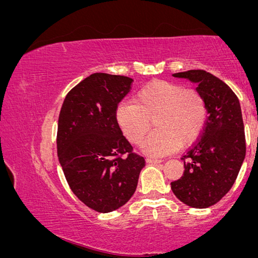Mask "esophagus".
<instances>
[{
    "instance_id": "34e87169",
    "label": "esophagus",
    "mask_w": 258,
    "mask_h": 258,
    "mask_svg": "<svg viewBox=\"0 0 258 258\" xmlns=\"http://www.w3.org/2000/svg\"><path fill=\"white\" fill-rule=\"evenodd\" d=\"M146 161L148 162V164H152V165L161 164V162H162L161 159H157V158H147Z\"/></svg>"
}]
</instances>
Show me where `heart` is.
<instances>
[{
	"label": "heart",
	"mask_w": 258,
	"mask_h": 258,
	"mask_svg": "<svg viewBox=\"0 0 258 258\" xmlns=\"http://www.w3.org/2000/svg\"><path fill=\"white\" fill-rule=\"evenodd\" d=\"M208 106L203 94L194 88L167 81H154L140 89L134 103L118 107L117 119L127 140L151 155H164L193 144L205 127Z\"/></svg>",
	"instance_id": "obj_1"
}]
</instances>
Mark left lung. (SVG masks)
Returning <instances> with one entry per match:
<instances>
[{
  "label": "left lung",
  "instance_id": "left-lung-1",
  "mask_svg": "<svg viewBox=\"0 0 258 258\" xmlns=\"http://www.w3.org/2000/svg\"><path fill=\"white\" fill-rule=\"evenodd\" d=\"M173 76L197 83L207 100L208 118L201 137L181 158L183 175L170 187L184 205L208 208L230 190L244 160L241 105L233 90L209 72L189 70Z\"/></svg>",
  "mask_w": 258,
  "mask_h": 258
}]
</instances>
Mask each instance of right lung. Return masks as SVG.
I'll use <instances>...</instances> for the list:
<instances>
[{
    "label": "right lung",
    "mask_w": 258,
    "mask_h": 258,
    "mask_svg": "<svg viewBox=\"0 0 258 258\" xmlns=\"http://www.w3.org/2000/svg\"><path fill=\"white\" fill-rule=\"evenodd\" d=\"M133 79L97 72L75 86L61 105L57 154L74 194L89 208L110 213L137 189L145 159L133 152L117 120Z\"/></svg>",
    "instance_id": "right-lung-1"
}]
</instances>
